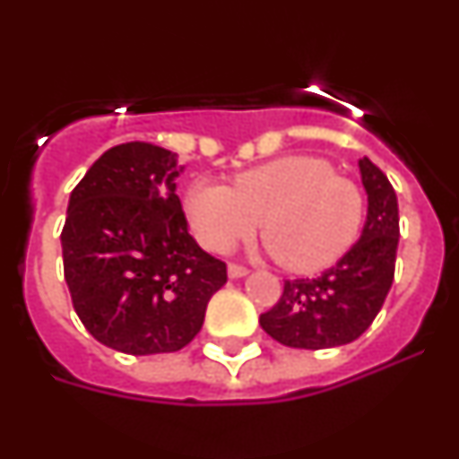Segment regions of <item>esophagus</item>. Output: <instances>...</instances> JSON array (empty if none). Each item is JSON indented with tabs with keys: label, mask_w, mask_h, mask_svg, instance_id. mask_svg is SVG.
I'll use <instances>...</instances> for the list:
<instances>
[{
	"label": "esophagus",
	"mask_w": 459,
	"mask_h": 459,
	"mask_svg": "<svg viewBox=\"0 0 459 459\" xmlns=\"http://www.w3.org/2000/svg\"><path fill=\"white\" fill-rule=\"evenodd\" d=\"M227 273H230V278H243V275H248V269H246V266H241V264H230L227 266Z\"/></svg>",
	"instance_id": "34e87169"
}]
</instances>
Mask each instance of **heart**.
<instances>
[{"mask_svg": "<svg viewBox=\"0 0 459 459\" xmlns=\"http://www.w3.org/2000/svg\"><path fill=\"white\" fill-rule=\"evenodd\" d=\"M186 211L197 241L227 253L262 232L280 264L296 273L333 266L359 241L366 197L356 181L319 156H282L234 177L230 186L195 181Z\"/></svg>", "mask_w": 459, "mask_h": 459, "instance_id": "heart-1", "label": "heart"}]
</instances>
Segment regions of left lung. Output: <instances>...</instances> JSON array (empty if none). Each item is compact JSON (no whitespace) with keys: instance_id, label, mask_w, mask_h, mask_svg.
Returning a JSON list of instances; mask_svg holds the SVG:
<instances>
[{"instance_id":"8db88e82","label":"left lung","mask_w":459,"mask_h":459,"mask_svg":"<svg viewBox=\"0 0 459 459\" xmlns=\"http://www.w3.org/2000/svg\"><path fill=\"white\" fill-rule=\"evenodd\" d=\"M359 168L368 193V221L359 241L317 278L285 280L280 301L259 315L262 328L285 347L328 350L351 342L366 333L386 301L400 241L397 197L370 158H360Z\"/></svg>"}]
</instances>
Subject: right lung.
Wrapping results in <instances>:
<instances>
[{
    "label": "right lung",
    "instance_id": "right-lung-1",
    "mask_svg": "<svg viewBox=\"0 0 459 459\" xmlns=\"http://www.w3.org/2000/svg\"><path fill=\"white\" fill-rule=\"evenodd\" d=\"M177 153L149 142L108 149L71 193L64 278L93 338L133 356L184 350L200 333L227 264L188 234Z\"/></svg>",
    "mask_w": 459,
    "mask_h": 459
}]
</instances>
